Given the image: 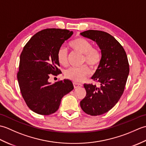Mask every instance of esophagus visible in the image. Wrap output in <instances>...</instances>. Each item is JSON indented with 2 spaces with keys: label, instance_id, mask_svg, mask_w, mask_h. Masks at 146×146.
Segmentation results:
<instances>
[{
  "label": "esophagus",
  "instance_id": "esophagus-1",
  "mask_svg": "<svg viewBox=\"0 0 146 146\" xmlns=\"http://www.w3.org/2000/svg\"><path fill=\"white\" fill-rule=\"evenodd\" d=\"M73 85H74V87H75V88L80 87V86H82V84H80V83H75V82L73 83Z\"/></svg>",
  "mask_w": 146,
  "mask_h": 146
}]
</instances>
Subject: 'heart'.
<instances>
[{
  "label": "heart",
  "mask_w": 146,
  "mask_h": 146,
  "mask_svg": "<svg viewBox=\"0 0 146 146\" xmlns=\"http://www.w3.org/2000/svg\"><path fill=\"white\" fill-rule=\"evenodd\" d=\"M70 47L73 51L83 54L82 63H87L92 68H97L102 61V54L99 49L94 48L92 43L86 39L76 38L69 43ZM68 51L63 47H61L57 52V59L62 66L68 64ZM90 71L86 65L76 68L72 67L66 70L64 75L68 79L75 82H81L88 76Z\"/></svg>",
  "instance_id": "heart-1"
}]
</instances>
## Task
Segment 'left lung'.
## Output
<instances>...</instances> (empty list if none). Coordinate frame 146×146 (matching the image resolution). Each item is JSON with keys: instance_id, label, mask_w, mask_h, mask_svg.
<instances>
[{"instance_id": "1", "label": "left lung", "mask_w": 146, "mask_h": 146, "mask_svg": "<svg viewBox=\"0 0 146 146\" xmlns=\"http://www.w3.org/2000/svg\"><path fill=\"white\" fill-rule=\"evenodd\" d=\"M80 35L97 42L102 53V61L92 77L100 86L84 84L86 94L80 106L86 113L100 115L111 109L123 94L129 73L128 59L122 46L110 34L88 30Z\"/></svg>"}]
</instances>
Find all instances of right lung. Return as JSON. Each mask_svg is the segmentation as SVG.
I'll use <instances>...</instances> for the list:
<instances>
[{
    "label": "right lung",
    "instance_id": "add662e5",
    "mask_svg": "<svg viewBox=\"0 0 146 146\" xmlns=\"http://www.w3.org/2000/svg\"><path fill=\"white\" fill-rule=\"evenodd\" d=\"M73 34L67 29H46L34 35L23 48L17 74L20 90L34 112L48 115L56 111L61 98L74 88L64 79L53 84L48 79L61 73L57 52Z\"/></svg>",
    "mask_w": 146,
    "mask_h": 146
}]
</instances>
